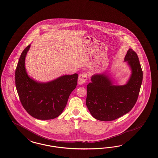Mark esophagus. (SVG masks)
Segmentation results:
<instances>
[{
	"label": "esophagus",
	"mask_w": 158,
	"mask_h": 158,
	"mask_svg": "<svg viewBox=\"0 0 158 158\" xmlns=\"http://www.w3.org/2000/svg\"><path fill=\"white\" fill-rule=\"evenodd\" d=\"M87 79V75L86 73H81L78 77V83L79 85H82L86 82Z\"/></svg>",
	"instance_id": "1"
}]
</instances>
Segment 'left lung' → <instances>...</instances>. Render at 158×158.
<instances>
[{
  "label": "left lung",
  "mask_w": 158,
  "mask_h": 158,
  "mask_svg": "<svg viewBox=\"0 0 158 158\" xmlns=\"http://www.w3.org/2000/svg\"><path fill=\"white\" fill-rule=\"evenodd\" d=\"M132 74L123 86L113 85L108 76L96 74L87 86L86 104L96 119L111 121L128 113L135 104L143 81V73L137 53L131 48L124 58Z\"/></svg>",
  "instance_id": "left-lung-1"
}]
</instances>
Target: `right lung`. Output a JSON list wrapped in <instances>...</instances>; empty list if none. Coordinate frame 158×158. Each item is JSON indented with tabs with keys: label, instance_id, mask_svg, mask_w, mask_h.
<instances>
[{
	"label": "right lung",
	"instance_id": "add662e5",
	"mask_svg": "<svg viewBox=\"0 0 158 158\" xmlns=\"http://www.w3.org/2000/svg\"><path fill=\"white\" fill-rule=\"evenodd\" d=\"M30 44L21 53L15 69V81L24 109L36 119H54L62 112L70 94L77 87L78 75H64L53 81L40 83L28 76L25 58Z\"/></svg>",
	"mask_w": 158,
	"mask_h": 158
}]
</instances>
